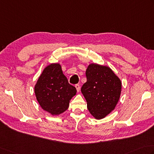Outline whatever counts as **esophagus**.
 Masks as SVG:
<instances>
[{"label": "esophagus", "mask_w": 154, "mask_h": 154, "mask_svg": "<svg viewBox=\"0 0 154 154\" xmlns=\"http://www.w3.org/2000/svg\"><path fill=\"white\" fill-rule=\"evenodd\" d=\"M75 88H76L77 92H79V90H80V86H79V84H76V85H75Z\"/></svg>", "instance_id": "esophagus-1"}]
</instances>
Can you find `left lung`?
<instances>
[{
  "label": "left lung",
  "mask_w": 154,
  "mask_h": 154,
  "mask_svg": "<svg viewBox=\"0 0 154 154\" xmlns=\"http://www.w3.org/2000/svg\"><path fill=\"white\" fill-rule=\"evenodd\" d=\"M87 81L81 87L87 109L96 119H101L114 110L122 92V81L109 67L89 64Z\"/></svg>",
  "instance_id": "8db88e82"
}]
</instances>
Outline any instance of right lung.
Wrapping results in <instances>:
<instances>
[{
	"instance_id": "right-lung-1",
	"label": "right lung",
	"mask_w": 154,
	"mask_h": 154,
	"mask_svg": "<svg viewBox=\"0 0 154 154\" xmlns=\"http://www.w3.org/2000/svg\"><path fill=\"white\" fill-rule=\"evenodd\" d=\"M34 89L41 107L53 116L65 112L77 93L63 73L59 63H51L44 69Z\"/></svg>"
}]
</instances>
